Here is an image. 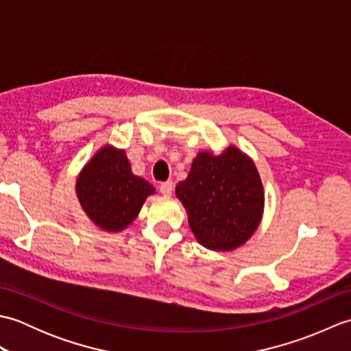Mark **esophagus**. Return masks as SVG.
<instances>
[{
    "label": "esophagus",
    "instance_id": "esophagus-1",
    "mask_svg": "<svg viewBox=\"0 0 351 351\" xmlns=\"http://www.w3.org/2000/svg\"><path fill=\"white\" fill-rule=\"evenodd\" d=\"M160 191L162 193L164 196H170L171 191H173V182H171V181L162 182V184L160 185Z\"/></svg>",
    "mask_w": 351,
    "mask_h": 351
}]
</instances>
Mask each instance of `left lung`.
Returning <instances> with one entry per match:
<instances>
[{
    "label": "left lung",
    "mask_w": 351,
    "mask_h": 351,
    "mask_svg": "<svg viewBox=\"0 0 351 351\" xmlns=\"http://www.w3.org/2000/svg\"><path fill=\"white\" fill-rule=\"evenodd\" d=\"M197 241L232 250L255 232L264 208L259 173L249 156L229 146L221 155L200 152L187 180L176 185Z\"/></svg>",
    "instance_id": "left-lung-1"
}]
</instances>
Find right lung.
Segmentation results:
<instances>
[{
  "mask_svg": "<svg viewBox=\"0 0 351 351\" xmlns=\"http://www.w3.org/2000/svg\"><path fill=\"white\" fill-rule=\"evenodd\" d=\"M155 190L132 175L125 151L102 147L77 181V195L88 217L99 228L119 232L137 217L145 199Z\"/></svg>",
  "mask_w": 351,
  "mask_h": 351,
  "instance_id": "right-lung-1",
  "label": "right lung"
}]
</instances>
